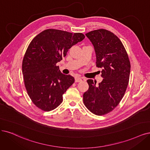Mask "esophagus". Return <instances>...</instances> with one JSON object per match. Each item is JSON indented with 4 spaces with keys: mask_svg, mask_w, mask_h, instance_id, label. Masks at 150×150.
I'll return each instance as SVG.
<instances>
[{
    "mask_svg": "<svg viewBox=\"0 0 150 150\" xmlns=\"http://www.w3.org/2000/svg\"><path fill=\"white\" fill-rule=\"evenodd\" d=\"M75 82H80L81 81V79L80 78V77L79 76H76L75 78Z\"/></svg>",
    "mask_w": 150,
    "mask_h": 150,
    "instance_id": "34e87169",
    "label": "esophagus"
}]
</instances>
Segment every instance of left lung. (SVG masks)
I'll use <instances>...</instances> for the list:
<instances>
[{
  "instance_id": "left-lung-1",
  "label": "left lung",
  "mask_w": 150,
  "mask_h": 150,
  "mask_svg": "<svg viewBox=\"0 0 150 150\" xmlns=\"http://www.w3.org/2000/svg\"><path fill=\"white\" fill-rule=\"evenodd\" d=\"M85 35L95 48L96 67L102 69L103 80L98 86L93 80H87L89 88L83 94V103L90 112L102 115L111 112L124 97L130 63L123 44L113 33L99 29Z\"/></svg>"
}]
</instances>
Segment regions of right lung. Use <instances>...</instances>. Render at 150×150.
<instances>
[{"label":"right lung","instance_id":"add662e5","mask_svg":"<svg viewBox=\"0 0 150 150\" xmlns=\"http://www.w3.org/2000/svg\"><path fill=\"white\" fill-rule=\"evenodd\" d=\"M85 38L80 33L47 29L30 43L23 59L22 73L28 95L38 108L50 111L62 103L63 94L75 79L61 73L56 64Z\"/></svg>","mask_w":150,"mask_h":150}]
</instances>
